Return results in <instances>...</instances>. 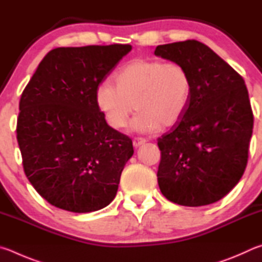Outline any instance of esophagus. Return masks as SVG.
<instances>
[{"label": "esophagus", "instance_id": "1", "mask_svg": "<svg viewBox=\"0 0 262 262\" xmlns=\"http://www.w3.org/2000/svg\"><path fill=\"white\" fill-rule=\"evenodd\" d=\"M146 143V139L144 138H135L134 139V146L135 147H139V146L144 145Z\"/></svg>", "mask_w": 262, "mask_h": 262}]
</instances>
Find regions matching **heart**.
<instances>
[{
    "label": "heart",
    "instance_id": "heart-1",
    "mask_svg": "<svg viewBox=\"0 0 262 262\" xmlns=\"http://www.w3.org/2000/svg\"><path fill=\"white\" fill-rule=\"evenodd\" d=\"M115 86L109 81L95 92L96 105L113 128L121 130L131 114L137 132L171 127L181 121L189 107L192 82L184 66L177 62L137 58L115 73Z\"/></svg>",
    "mask_w": 262,
    "mask_h": 262
}]
</instances>
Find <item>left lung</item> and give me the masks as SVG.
<instances>
[{
	"label": "left lung",
	"instance_id": "left-lung-1",
	"mask_svg": "<svg viewBox=\"0 0 262 262\" xmlns=\"http://www.w3.org/2000/svg\"><path fill=\"white\" fill-rule=\"evenodd\" d=\"M154 54L184 66L192 82L184 116L158 138L160 190L177 205L216 203L237 185L249 159L253 113L245 81L196 40L160 45Z\"/></svg>",
	"mask_w": 262,
	"mask_h": 262
}]
</instances>
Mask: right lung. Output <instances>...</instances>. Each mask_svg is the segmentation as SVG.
Here are the masks:
<instances>
[{
	"mask_svg": "<svg viewBox=\"0 0 262 262\" xmlns=\"http://www.w3.org/2000/svg\"><path fill=\"white\" fill-rule=\"evenodd\" d=\"M130 45L59 47L23 91L17 141L27 180L55 207L95 212L117 193L132 140L109 126L95 92Z\"/></svg>",
	"mask_w": 262,
	"mask_h": 262,
	"instance_id": "obj_1",
	"label": "right lung"
}]
</instances>
